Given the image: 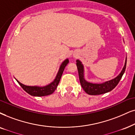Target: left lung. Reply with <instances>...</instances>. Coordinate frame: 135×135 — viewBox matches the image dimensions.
Instances as JSON below:
<instances>
[{
  "mask_svg": "<svg viewBox=\"0 0 135 135\" xmlns=\"http://www.w3.org/2000/svg\"><path fill=\"white\" fill-rule=\"evenodd\" d=\"M76 66H77L78 75H79V79L80 84L82 86L83 89L88 95H98L106 93L107 92L112 91L113 88L119 83L120 80L122 78L123 75L124 74V71L127 66V57L125 59V62L122 70L121 71L120 74L117 76H116L113 79L109 80V81H105V82L101 83H93L87 81L85 79L84 76V66L82 64V62L79 60H76Z\"/></svg>",
  "mask_w": 135,
  "mask_h": 135,
  "instance_id": "left-lung-1",
  "label": "left lung"
}]
</instances>
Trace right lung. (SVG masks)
<instances>
[{
	"mask_svg": "<svg viewBox=\"0 0 135 135\" xmlns=\"http://www.w3.org/2000/svg\"><path fill=\"white\" fill-rule=\"evenodd\" d=\"M69 59H66L61 64L60 66L59 70L58 71L55 79L54 81L49 85H47L46 86H28V85H23V83H20L19 81L15 78L18 84H19L21 87L27 92V93L32 95L33 97H44L47 96V95H51L54 93V91L57 88L58 85L60 82L61 76L62 75V73L64 72V70L66 66V65L69 64Z\"/></svg>",
	"mask_w": 135,
	"mask_h": 135,
	"instance_id": "right-lung-1",
	"label": "right lung"
}]
</instances>
